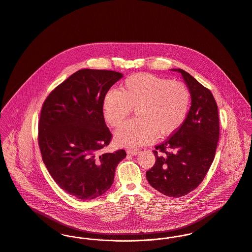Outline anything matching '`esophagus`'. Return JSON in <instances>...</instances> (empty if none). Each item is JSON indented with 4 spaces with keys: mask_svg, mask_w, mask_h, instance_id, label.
I'll use <instances>...</instances> for the list:
<instances>
[{
    "mask_svg": "<svg viewBox=\"0 0 252 252\" xmlns=\"http://www.w3.org/2000/svg\"><path fill=\"white\" fill-rule=\"evenodd\" d=\"M126 153L131 156H137L140 153L139 149H127Z\"/></svg>",
    "mask_w": 252,
    "mask_h": 252,
    "instance_id": "esophagus-1",
    "label": "esophagus"
}]
</instances>
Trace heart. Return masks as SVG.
I'll return each instance as SVG.
<instances>
[{
  "label": "heart",
  "instance_id": "b5f03b06",
  "mask_svg": "<svg viewBox=\"0 0 252 252\" xmlns=\"http://www.w3.org/2000/svg\"><path fill=\"white\" fill-rule=\"evenodd\" d=\"M191 103L189 88L181 82L150 73L127 77L120 90H109L102 98V115L112 127L120 126L135 108L137 117L115 133L120 146L136 147L166 137L185 123Z\"/></svg>",
  "mask_w": 252,
  "mask_h": 252
}]
</instances>
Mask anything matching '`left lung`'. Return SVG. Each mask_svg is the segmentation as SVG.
Here are the masks:
<instances>
[{"label":"left lung","instance_id":"obj_1","mask_svg":"<svg viewBox=\"0 0 252 252\" xmlns=\"http://www.w3.org/2000/svg\"><path fill=\"white\" fill-rule=\"evenodd\" d=\"M173 70L183 75L191 106L183 126L156 146V163L146 177L162 194L179 198L195 189L211 167L220 139V118L211 91L184 69Z\"/></svg>","mask_w":252,"mask_h":252}]
</instances>
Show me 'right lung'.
Returning a JSON list of instances; mask_svg holds the SVG:
<instances>
[{
    "instance_id": "obj_1",
    "label": "right lung",
    "mask_w": 252,
    "mask_h": 252,
    "mask_svg": "<svg viewBox=\"0 0 252 252\" xmlns=\"http://www.w3.org/2000/svg\"><path fill=\"white\" fill-rule=\"evenodd\" d=\"M123 74L80 69L49 94L38 122L42 160L57 185L80 200H91L112 186L125 150L99 155L112 133L102 115V98Z\"/></svg>"
}]
</instances>
